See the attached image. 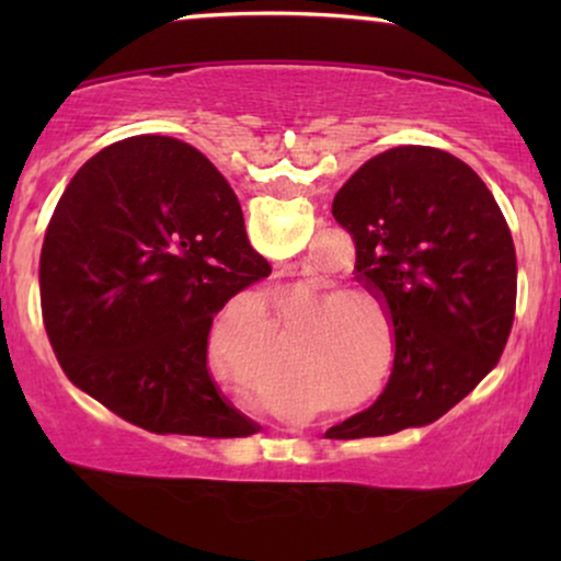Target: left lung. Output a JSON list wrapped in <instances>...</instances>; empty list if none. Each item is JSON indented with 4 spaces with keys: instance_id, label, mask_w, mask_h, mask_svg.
<instances>
[{
    "instance_id": "8db88e82",
    "label": "left lung",
    "mask_w": 561,
    "mask_h": 561,
    "mask_svg": "<svg viewBox=\"0 0 561 561\" xmlns=\"http://www.w3.org/2000/svg\"><path fill=\"white\" fill-rule=\"evenodd\" d=\"M332 214L355 242V273L396 334L386 390L327 432L386 436L432 424L501 359L516 313V248L480 175L447 150L401 145L359 165Z\"/></svg>"
}]
</instances>
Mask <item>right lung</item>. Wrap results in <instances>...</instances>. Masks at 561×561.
<instances>
[{
    "label": "right lung",
    "mask_w": 561,
    "mask_h": 561,
    "mask_svg": "<svg viewBox=\"0 0 561 561\" xmlns=\"http://www.w3.org/2000/svg\"><path fill=\"white\" fill-rule=\"evenodd\" d=\"M271 275L234 191L191 145L119 140L87 160L41 252L48 340L73 386L152 434L229 439L257 424L214 386V313Z\"/></svg>",
    "instance_id": "obj_1"
}]
</instances>
